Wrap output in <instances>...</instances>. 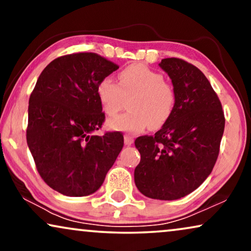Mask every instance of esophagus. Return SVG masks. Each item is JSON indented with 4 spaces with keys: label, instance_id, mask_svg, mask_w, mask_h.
I'll use <instances>...</instances> for the list:
<instances>
[{
    "label": "esophagus",
    "instance_id": "esophagus-1",
    "mask_svg": "<svg viewBox=\"0 0 251 251\" xmlns=\"http://www.w3.org/2000/svg\"><path fill=\"white\" fill-rule=\"evenodd\" d=\"M125 144L126 146H130V145H132L133 144V138L131 136H129V135H126L125 136Z\"/></svg>",
    "mask_w": 251,
    "mask_h": 251
}]
</instances>
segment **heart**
I'll use <instances>...</instances> for the list:
<instances>
[{
	"label": "heart",
	"mask_w": 251,
	"mask_h": 251,
	"mask_svg": "<svg viewBox=\"0 0 251 251\" xmlns=\"http://www.w3.org/2000/svg\"><path fill=\"white\" fill-rule=\"evenodd\" d=\"M120 84L111 76L102 77L97 84V97L106 115L115 116L121 111L125 97L130 112L108 121L113 130L138 133L150 126L159 129L173 115L176 105V91L159 72L145 65L132 64L119 73Z\"/></svg>",
	"instance_id": "obj_1"
}]
</instances>
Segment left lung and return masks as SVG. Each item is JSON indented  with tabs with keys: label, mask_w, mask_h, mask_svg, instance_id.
Wrapping results in <instances>:
<instances>
[{
	"label": "left lung",
	"mask_w": 251,
	"mask_h": 251,
	"mask_svg": "<svg viewBox=\"0 0 251 251\" xmlns=\"http://www.w3.org/2000/svg\"><path fill=\"white\" fill-rule=\"evenodd\" d=\"M160 67L173 81L176 105L155 135L135 140L140 153L135 183L147 198L177 200L197 190L211 174L225 116L217 94L198 67L179 58L162 59Z\"/></svg>",
	"instance_id": "obj_1"
}]
</instances>
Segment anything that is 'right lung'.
Masks as SVG:
<instances>
[{
	"label": "right lung",
	"instance_id": "obj_1",
	"mask_svg": "<svg viewBox=\"0 0 251 251\" xmlns=\"http://www.w3.org/2000/svg\"><path fill=\"white\" fill-rule=\"evenodd\" d=\"M119 65L94 52L51 61L29 97L27 145L48 186L67 197L95 193L123 147V135H94L105 122L97 84Z\"/></svg>",
	"mask_w": 251,
	"mask_h": 251
}]
</instances>
